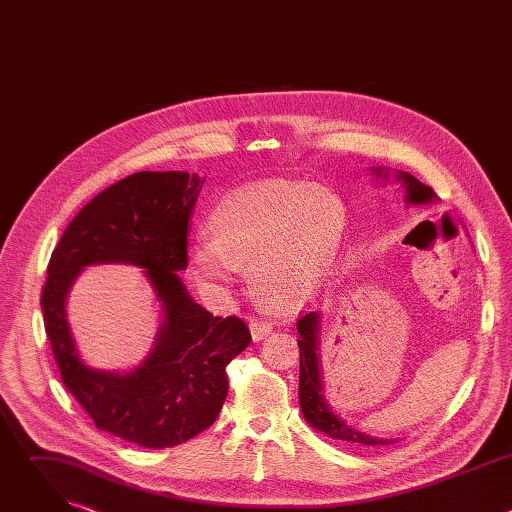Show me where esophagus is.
I'll return each instance as SVG.
<instances>
[{
	"label": "esophagus",
	"instance_id": "34e87169",
	"mask_svg": "<svg viewBox=\"0 0 512 512\" xmlns=\"http://www.w3.org/2000/svg\"><path fill=\"white\" fill-rule=\"evenodd\" d=\"M249 328H251V336H253L255 342H257V340H263V338L273 330V326H271L267 320H261V318H253L251 324H249Z\"/></svg>",
	"mask_w": 512,
	"mask_h": 512
}]
</instances>
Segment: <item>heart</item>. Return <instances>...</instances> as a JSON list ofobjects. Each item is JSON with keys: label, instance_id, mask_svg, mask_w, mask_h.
<instances>
[{"label": "heart", "instance_id": "obj_1", "mask_svg": "<svg viewBox=\"0 0 512 512\" xmlns=\"http://www.w3.org/2000/svg\"><path fill=\"white\" fill-rule=\"evenodd\" d=\"M190 259L198 277L229 289L251 267L257 294L271 304L308 298L330 275L344 233L342 200L312 184H257L227 196L212 212Z\"/></svg>", "mask_w": 512, "mask_h": 512}]
</instances>
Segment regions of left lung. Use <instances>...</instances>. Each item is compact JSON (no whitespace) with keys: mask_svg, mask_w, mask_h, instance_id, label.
Returning a JSON list of instances; mask_svg holds the SVG:
<instances>
[{"mask_svg":"<svg viewBox=\"0 0 512 512\" xmlns=\"http://www.w3.org/2000/svg\"><path fill=\"white\" fill-rule=\"evenodd\" d=\"M373 174L377 178H389V172L385 168H373ZM395 178L405 186V202L407 204H427L437 198L433 188L419 182L415 176L407 172H395ZM298 332H300V407L306 417V421L326 433L332 440H340L346 444H358V446H385L393 444L389 440H379L369 433H362L354 429L352 425L344 423L328 405L324 397V381L320 371V354H318V332H320V314L308 312L298 320Z\"/></svg>","mask_w":512,"mask_h":512,"instance_id":"8db88e82","label":"left lung"}]
</instances>
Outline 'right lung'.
I'll return each mask as SVG.
<instances>
[{
	"instance_id": "right-lung-1",
	"label": "right lung",
	"mask_w": 512,
	"mask_h": 512,
	"mask_svg": "<svg viewBox=\"0 0 512 512\" xmlns=\"http://www.w3.org/2000/svg\"><path fill=\"white\" fill-rule=\"evenodd\" d=\"M200 184L188 172H137L105 188L62 233L40 300L64 387L99 429L152 450L180 446L214 423L229 391L227 364L251 342L241 318L200 308L178 275L188 265V221ZM99 262L145 268L163 304L157 346L129 374L87 368L67 328V291L85 266Z\"/></svg>"
}]
</instances>
